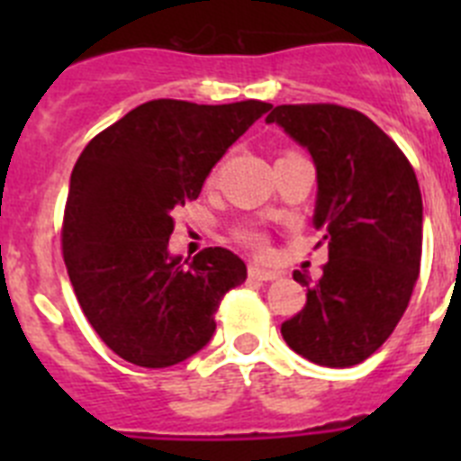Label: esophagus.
<instances>
[{
    "instance_id": "34e87169",
    "label": "esophagus",
    "mask_w": 461,
    "mask_h": 461,
    "mask_svg": "<svg viewBox=\"0 0 461 461\" xmlns=\"http://www.w3.org/2000/svg\"><path fill=\"white\" fill-rule=\"evenodd\" d=\"M249 276L256 281H272L279 276V272L266 270V267H258V266H249Z\"/></svg>"
}]
</instances>
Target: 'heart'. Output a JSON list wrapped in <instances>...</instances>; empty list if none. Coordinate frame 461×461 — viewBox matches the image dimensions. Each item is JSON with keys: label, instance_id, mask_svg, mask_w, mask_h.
Returning <instances> with one entry per match:
<instances>
[{"label": "heart", "instance_id": "obj_1", "mask_svg": "<svg viewBox=\"0 0 461 461\" xmlns=\"http://www.w3.org/2000/svg\"><path fill=\"white\" fill-rule=\"evenodd\" d=\"M235 238H238L240 244H244V247H249V249L256 251V254H263V251L267 249L266 235L260 233L258 228H254V226H240V228H235Z\"/></svg>", "mask_w": 461, "mask_h": 461}]
</instances>
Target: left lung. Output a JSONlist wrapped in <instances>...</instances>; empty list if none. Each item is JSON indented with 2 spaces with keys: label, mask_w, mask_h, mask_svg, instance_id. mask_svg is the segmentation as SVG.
<instances>
[{
  "label": "left lung",
  "mask_w": 461,
  "mask_h": 461,
  "mask_svg": "<svg viewBox=\"0 0 461 461\" xmlns=\"http://www.w3.org/2000/svg\"><path fill=\"white\" fill-rule=\"evenodd\" d=\"M316 164L313 228L328 263L307 304L281 323L297 356L353 367L378 351L409 307L420 275L422 195L413 166L367 115L337 104L276 105L267 115Z\"/></svg>",
  "instance_id": "left-lung-1"
}]
</instances>
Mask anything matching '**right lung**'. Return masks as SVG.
<instances>
[{
	"mask_svg": "<svg viewBox=\"0 0 461 461\" xmlns=\"http://www.w3.org/2000/svg\"><path fill=\"white\" fill-rule=\"evenodd\" d=\"M270 108L148 101L94 136L73 166L64 263L89 325L122 360L170 367L214 335V313L247 266L221 247L182 266L168 254L173 210L198 198L214 164Z\"/></svg>",
	"mask_w": 461,
	"mask_h": 461,
	"instance_id": "right-lung-1",
	"label": "right lung"
}]
</instances>
